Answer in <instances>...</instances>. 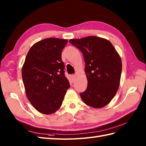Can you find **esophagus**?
Returning a JSON list of instances; mask_svg holds the SVG:
<instances>
[{
  "label": "esophagus",
  "mask_w": 146,
  "mask_h": 146,
  "mask_svg": "<svg viewBox=\"0 0 146 146\" xmlns=\"http://www.w3.org/2000/svg\"><path fill=\"white\" fill-rule=\"evenodd\" d=\"M75 76H76L75 74H72V75H71V76H70L71 79H72V80H74V78H75Z\"/></svg>",
  "instance_id": "1"
}]
</instances>
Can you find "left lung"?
Here are the masks:
<instances>
[{"label":"left lung","mask_w":146,"mask_h":146,"mask_svg":"<svg viewBox=\"0 0 146 146\" xmlns=\"http://www.w3.org/2000/svg\"><path fill=\"white\" fill-rule=\"evenodd\" d=\"M70 42L82 52L86 63L87 87L80 94L84 103L101 108L111 101L119 89L122 61L112 44L96 36L70 39Z\"/></svg>","instance_id":"left-lung-1"}]
</instances>
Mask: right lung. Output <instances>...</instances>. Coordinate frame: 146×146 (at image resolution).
Instances as JSON below:
<instances>
[{"label": "right lung", "mask_w": 146, "mask_h": 146, "mask_svg": "<svg viewBox=\"0 0 146 146\" xmlns=\"http://www.w3.org/2000/svg\"><path fill=\"white\" fill-rule=\"evenodd\" d=\"M67 42L45 38L35 43L25 58L22 69L25 92L31 104L42 114L56 112L70 87L61 57Z\"/></svg>", "instance_id": "1"}]
</instances>
